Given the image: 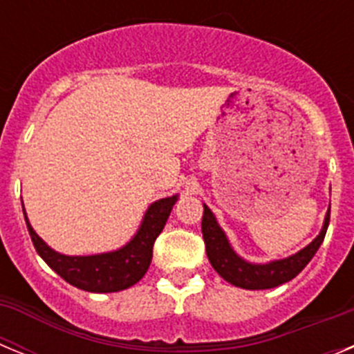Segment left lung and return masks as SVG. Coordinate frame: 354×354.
Here are the masks:
<instances>
[{"mask_svg": "<svg viewBox=\"0 0 354 354\" xmlns=\"http://www.w3.org/2000/svg\"><path fill=\"white\" fill-rule=\"evenodd\" d=\"M328 223H330V209L324 216V223L319 236L312 241L310 245L299 252L292 253L286 259H278V261L270 262H248L243 257H239L234 248L228 243L225 236L223 228L218 225L216 216L212 214L211 209L204 204V216H202V234L205 241V252L211 266L220 274L223 280H227L232 286L241 287V289L248 290H262V289H273V287L282 286L289 282L294 277H298L303 271L315 252L319 250L326 236Z\"/></svg>", "mask_w": 354, "mask_h": 354, "instance_id": "obj_1", "label": "left lung"}]
</instances>
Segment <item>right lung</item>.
<instances>
[{
  "label": "right lung",
  "instance_id": "right-lung-1",
  "mask_svg": "<svg viewBox=\"0 0 354 354\" xmlns=\"http://www.w3.org/2000/svg\"><path fill=\"white\" fill-rule=\"evenodd\" d=\"M177 200L179 195L156 200L154 204L149 205L142 225L131 237L129 243L113 252L95 253V255H64L55 252L33 230L24 207L23 212L37 253L65 282L86 292H118L140 282L147 273L152 261L154 241L167 225L168 216Z\"/></svg>",
  "mask_w": 354,
  "mask_h": 354
}]
</instances>
